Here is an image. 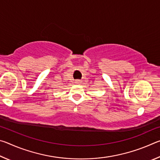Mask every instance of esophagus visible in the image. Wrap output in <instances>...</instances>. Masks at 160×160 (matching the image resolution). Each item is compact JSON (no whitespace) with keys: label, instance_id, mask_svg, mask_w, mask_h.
Segmentation results:
<instances>
[{"label":"esophagus","instance_id":"obj_1","mask_svg":"<svg viewBox=\"0 0 160 160\" xmlns=\"http://www.w3.org/2000/svg\"><path fill=\"white\" fill-rule=\"evenodd\" d=\"M75 84H80V80H75Z\"/></svg>","mask_w":160,"mask_h":160}]
</instances>
